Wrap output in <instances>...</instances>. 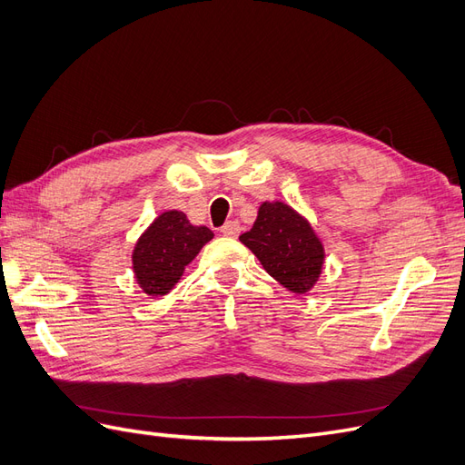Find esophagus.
<instances>
[{"instance_id": "34e87169", "label": "esophagus", "mask_w": 465, "mask_h": 465, "mask_svg": "<svg viewBox=\"0 0 465 465\" xmlns=\"http://www.w3.org/2000/svg\"><path fill=\"white\" fill-rule=\"evenodd\" d=\"M238 232H241V224H238V221H229V223H224L223 227H221V234L223 236L236 238Z\"/></svg>"}]
</instances>
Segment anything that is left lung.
Wrapping results in <instances>:
<instances>
[{
  "mask_svg": "<svg viewBox=\"0 0 465 465\" xmlns=\"http://www.w3.org/2000/svg\"><path fill=\"white\" fill-rule=\"evenodd\" d=\"M241 242L254 252L263 270L292 292H306L318 281L323 248L312 227L281 202H263L258 219Z\"/></svg>",
  "mask_w": 465,
  "mask_h": 465,
  "instance_id": "1",
  "label": "left lung"
}]
</instances>
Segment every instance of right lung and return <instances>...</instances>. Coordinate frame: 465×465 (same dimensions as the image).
<instances>
[{"mask_svg":"<svg viewBox=\"0 0 465 465\" xmlns=\"http://www.w3.org/2000/svg\"><path fill=\"white\" fill-rule=\"evenodd\" d=\"M211 238L213 232L193 227L182 211H164L135 244L134 272L139 287L149 297H163Z\"/></svg>","mask_w":465,"mask_h":465,"instance_id":"1","label":"right lung"}]
</instances>
